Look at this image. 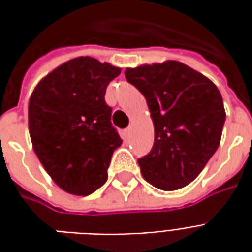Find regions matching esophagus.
Here are the masks:
<instances>
[{"label":"esophagus","instance_id":"1","mask_svg":"<svg viewBox=\"0 0 252 252\" xmlns=\"http://www.w3.org/2000/svg\"><path fill=\"white\" fill-rule=\"evenodd\" d=\"M129 133H131V126H128L126 129V136H129Z\"/></svg>","mask_w":252,"mask_h":252}]
</instances>
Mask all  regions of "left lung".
I'll return each mask as SVG.
<instances>
[{
	"label": "left lung",
	"instance_id": "8db88e82",
	"mask_svg": "<svg viewBox=\"0 0 252 252\" xmlns=\"http://www.w3.org/2000/svg\"><path fill=\"white\" fill-rule=\"evenodd\" d=\"M124 74L144 95L155 129L151 151L137 159L143 178L167 191L189 185L220 144L225 110L219 89L177 61L126 68Z\"/></svg>",
	"mask_w": 252,
	"mask_h": 252
}]
</instances>
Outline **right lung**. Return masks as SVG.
Listing matches in <instances>:
<instances>
[{
  "label": "right lung",
  "instance_id": "1",
  "mask_svg": "<svg viewBox=\"0 0 252 252\" xmlns=\"http://www.w3.org/2000/svg\"><path fill=\"white\" fill-rule=\"evenodd\" d=\"M120 72L94 58H75L43 78L31 95L33 150L52 181L70 194H92L108 180L123 140L110 123L105 92Z\"/></svg>",
  "mask_w": 252,
  "mask_h": 252
}]
</instances>
